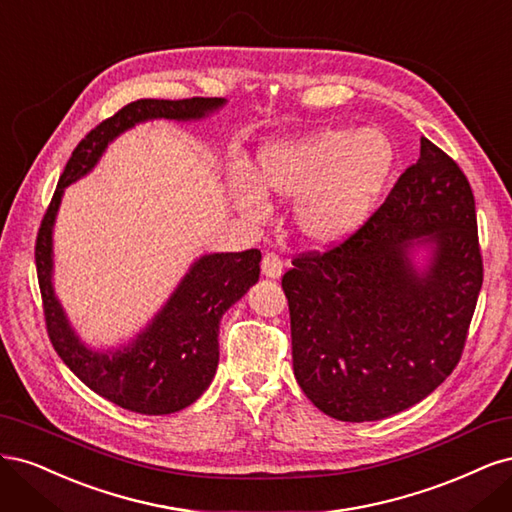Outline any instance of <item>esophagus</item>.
Here are the masks:
<instances>
[{
  "label": "esophagus",
  "instance_id": "obj_1",
  "mask_svg": "<svg viewBox=\"0 0 512 512\" xmlns=\"http://www.w3.org/2000/svg\"><path fill=\"white\" fill-rule=\"evenodd\" d=\"M261 274L266 278H280V274H283V259H280L276 253L263 255Z\"/></svg>",
  "mask_w": 512,
  "mask_h": 512
}]
</instances>
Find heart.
<instances>
[{"label": "heart", "instance_id": "obj_1", "mask_svg": "<svg viewBox=\"0 0 512 512\" xmlns=\"http://www.w3.org/2000/svg\"><path fill=\"white\" fill-rule=\"evenodd\" d=\"M395 168V148L381 127L319 129L266 144L255 178L234 172L229 187L251 221L268 214V195L295 202V225L319 246L349 238L366 223Z\"/></svg>", "mask_w": 512, "mask_h": 512}]
</instances>
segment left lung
I'll return each instance as SVG.
<instances>
[{"instance_id":"obj_1","label":"left lung","mask_w":512,"mask_h":512,"mask_svg":"<svg viewBox=\"0 0 512 512\" xmlns=\"http://www.w3.org/2000/svg\"><path fill=\"white\" fill-rule=\"evenodd\" d=\"M430 245L431 263L411 261ZM483 259L468 178L427 138L385 204L325 253L283 276L293 374L338 421H381L415 406L464 351Z\"/></svg>"}]
</instances>
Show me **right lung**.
<instances>
[{"mask_svg": "<svg viewBox=\"0 0 512 512\" xmlns=\"http://www.w3.org/2000/svg\"><path fill=\"white\" fill-rule=\"evenodd\" d=\"M225 106L223 97L138 100L102 121L80 140L59 178L38 240L36 268L48 338L82 383L140 415H170L193 404L219 366V323L225 310L259 280L261 253H212L197 259L144 332L114 351H93L72 329L53 289V225L63 191L89 174L106 146L151 119L200 121Z\"/></svg>", "mask_w": 512, "mask_h": 512, "instance_id": "obj_1", "label": "right lung"}]
</instances>
